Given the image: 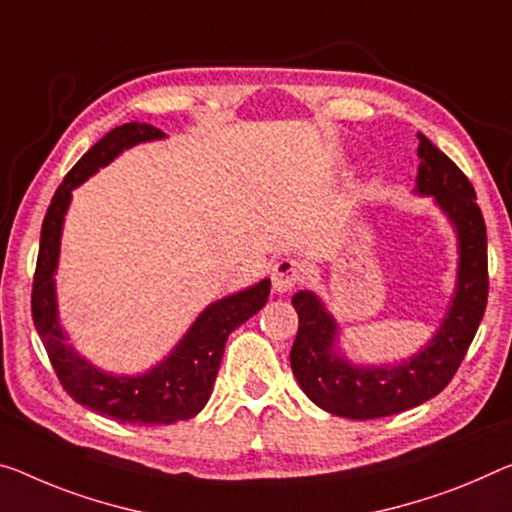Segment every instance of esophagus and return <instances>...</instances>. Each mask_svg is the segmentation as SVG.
<instances>
[{
    "mask_svg": "<svg viewBox=\"0 0 512 512\" xmlns=\"http://www.w3.org/2000/svg\"><path fill=\"white\" fill-rule=\"evenodd\" d=\"M302 274V263L293 261V258H281V261H277L272 267V288L277 290V293H288V290H293L297 283L302 281Z\"/></svg>",
    "mask_w": 512,
    "mask_h": 512,
    "instance_id": "esophagus-1",
    "label": "esophagus"
}]
</instances>
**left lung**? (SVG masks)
Masks as SVG:
<instances>
[{
	"label": "left lung",
	"instance_id": "1",
	"mask_svg": "<svg viewBox=\"0 0 512 512\" xmlns=\"http://www.w3.org/2000/svg\"><path fill=\"white\" fill-rule=\"evenodd\" d=\"M419 194H432L458 229L460 267L451 309L419 355L391 368H357L334 352L336 322L313 293L293 295L300 327L290 366L302 391L329 414L380 419L435 398L465 359L487 306V231L474 185L458 164L419 135Z\"/></svg>",
	"mask_w": 512,
	"mask_h": 512
}]
</instances>
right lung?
I'll return each instance as SVG.
<instances>
[{"mask_svg": "<svg viewBox=\"0 0 512 512\" xmlns=\"http://www.w3.org/2000/svg\"><path fill=\"white\" fill-rule=\"evenodd\" d=\"M160 137L164 135L153 125L125 123L109 130L80 157V162L68 171L64 183L54 192L50 208L45 212L34 286H31V316L61 387L89 410L139 426H151V423L169 426L199 414L215 384L226 338L235 327L261 311L270 295V279H263L242 293L210 304L176 345V350L160 366L139 377L100 373L66 343L57 318V300H54V270H57L59 238L70 192L125 148Z\"/></svg>", "mask_w": 512, "mask_h": 512, "instance_id": "1", "label": "right lung"}]
</instances>
